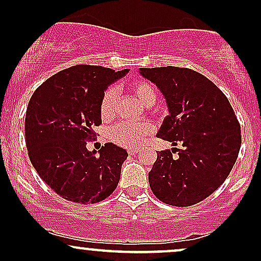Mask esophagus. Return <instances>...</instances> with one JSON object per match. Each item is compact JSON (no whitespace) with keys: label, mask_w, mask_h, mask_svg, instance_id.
<instances>
[{"label":"esophagus","mask_w":261,"mask_h":261,"mask_svg":"<svg viewBox=\"0 0 261 261\" xmlns=\"http://www.w3.org/2000/svg\"><path fill=\"white\" fill-rule=\"evenodd\" d=\"M138 151H139L138 147H130V149L127 150V152H128V154H130V155H135V154H138Z\"/></svg>","instance_id":"34e87169"}]
</instances>
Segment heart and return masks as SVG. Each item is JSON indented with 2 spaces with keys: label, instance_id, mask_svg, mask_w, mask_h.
<instances>
[{
  "label": "heart",
  "instance_id": "obj_1",
  "mask_svg": "<svg viewBox=\"0 0 261 261\" xmlns=\"http://www.w3.org/2000/svg\"><path fill=\"white\" fill-rule=\"evenodd\" d=\"M134 96L144 106H150L155 102L154 88L146 81H135L130 84ZM116 91L107 88L101 99V116L103 120H111L115 114ZM152 127L149 122H120L110 130L109 138L117 145L123 147H136L144 143L149 135H151Z\"/></svg>",
  "mask_w": 261,
  "mask_h": 261
}]
</instances>
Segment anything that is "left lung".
<instances>
[{
	"label": "left lung",
	"mask_w": 261,
	"mask_h": 261,
	"mask_svg": "<svg viewBox=\"0 0 261 261\" xmlns=\"http://www.w3.org/2000/svg\"><path fill=\"white\" fill-rule=\"evenodd\" d=\"M159 88L169 115L158 138L183 149L158 152L149 172L152 193L164 203L188 207L212 194L230 174L241 146V127L227 97L188 68H140Z\"/></svg>",
	"instance_id": "left-lung-1"
}]
</instances>
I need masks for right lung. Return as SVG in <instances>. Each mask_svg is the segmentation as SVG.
I'll return each mask as SVG.
<instances>
[{
  "mask_svg": "<svg viewBox=\"0 0 261 261\" xmlns=\"http://www.w3.org/2000/svg\"><path fill=\"white\" fill-rule=\"evenodd\" d=\"M127 72L74 65L50 77L31 96L25 117L29 158L62 198L97 203L117 187L127 151L107 143L96 155V150L87 149V141L94 139L93 128L102 123L105 91Z\"/></svg>",
  "mask_w": 261,
  "mask_h": 261,
  "instance_id": "add662e5",
  "label": "right lung"
}]
</instances>
